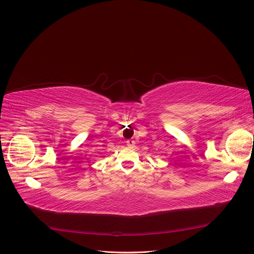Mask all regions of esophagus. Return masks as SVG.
I'll return each instance as SVG.
<instances>
[{
	"instance_id": "obj_1",
	"label": "esophagus",
	"mask_w": 254,
	"mask_h": 254,
	"mask_svg": "<svg viewBox=\"0 0 254 254\" xmlns=\"http://www.w3.org/2000/svg\"><path fill=\"white\" fill-rule=\"evenodd\" d=\"M127 145L128 147H134L135 146V141L133 139H128V140H127Z\"/></svg>"
}]
</instances>
